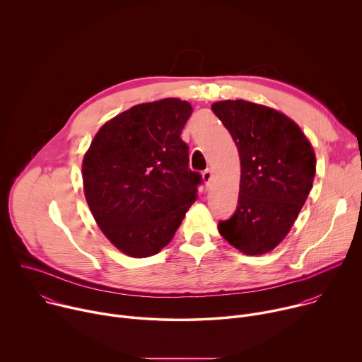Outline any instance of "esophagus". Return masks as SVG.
Segmentation results:
<instances>
[{"label":"esophagus","mask_w":362,"mask_h":362,"mask_svg":"<svg viewBox=\"0 0 362 362\" xmlns=\"http://www.w3.org/2000/svg\"><path fill=\"white\" fill-rule=\"evenodd\" d=\"M202 176H203V180H204V183H206V186H209L211 185V180H212V169H206L203 173H202Z\"/></svg>","instance_id":"34e87169"}]
</instances>
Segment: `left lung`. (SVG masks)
<instances>
[{
  "label": "left lung",
  "mask_w": 362,
  "mask_h": 362,
  "mask_svg": "<svg viewBox=\"0 0 362 362\" xmlns=\"http://www.w3.org/2000/svg\"><path fill=\"white\" fill-rule=\"evenodd\" d=\"M240 158L235 214L219 233L246 255L272 250L291 230L313 187L315 154L302 130L285 115L245 100L212 105Z\"/></svg>",
  "instance_id": "8db88e82"
}]
</instances>
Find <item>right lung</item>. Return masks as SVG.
Masks as SVG:
<instances>
[{
	"label": "right lung",
	"instance_id": "1",
	"mask_svg": "<svg viewBox=\"0 0 362 362\" xmlns=\"http://www.w3.org/2000/svg\"><path fill=\"white\" fill-rule=\"evenodd\" d=\"M192 112L179 98L134 106L98 130L83 159L88 208L129 256L165 247L197 199L203 179L189 169V146L180 139Z\"/></svg>",
	"mask_w": 362,
	"mask_h": 362
}]
</instances>
